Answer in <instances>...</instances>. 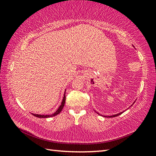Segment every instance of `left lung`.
<instances>
[{
  "label": "left lung",
  "mask_w": 156,
  "mask_h": 156,
  "mask_svg": "<svg viewBox=\"0 0 156 156\" xmlns=\"http://www.w3.org/2000/svg\"><path fill=\"white\" fill-rule=\"evenodd\" d=\"M135 102H136V101H134V102H133V103L132 104L130 107H131L132 105H133L134 103H135ZM129 108H128V109H129ZM94 111H95V110H94ZM125 111H126V110H125ZM125 111H123V112H120V113H117V114H114V115H109V116H107V115H101V114H100L99 113H98V112H96V111H95V112H96V113H97L98 114V115H100L103 116V117H105V118H113V117H116V116H118V115H120V114H122V113L123 112H125Z\"/></svg>",
  "instance_id": "obj_1"
}]
</instances>
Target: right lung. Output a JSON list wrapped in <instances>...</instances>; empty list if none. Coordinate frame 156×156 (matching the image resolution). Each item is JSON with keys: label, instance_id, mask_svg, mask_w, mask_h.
<instances>
[{"label": "right lung", "instance_id": "add662e5", "mask_svg": "<svg viewBox=\"0 0 156 156\" xmlns=\"http://www.w3.org/2000/svg\"><path fill=\"white\" fill-rule=\"evenodd\" d=\"M65 92H66V89L64 93V96H63V98L61 102V104L59 106V107L58 108V109L54 113H53L52 114H49V115H42V114H36V113H31L33 115L36 116L37 118H50V117H53V116H55L61 112V111L62 110L63 107L65 106V99H66V96H65Z\"/></svg>", "mask_w": 156, "mask_h": 156}]
</instances>
